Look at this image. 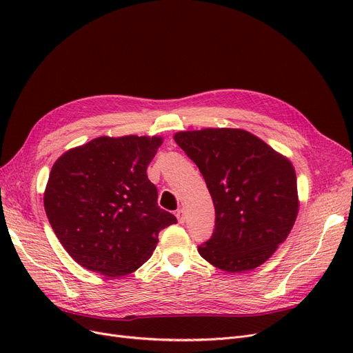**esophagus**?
Wrapping results in <instances>:
<instances>
[{
	"mask_svg": "<svg viewBox=\"0 0 353 353\" xmlns=\"http://www.w3.org/2000/svg\"><path fill=\"white\" fill-rule=\"evenodd\" d=\"M176 216H177L179 223H180V225H183V223H184V220H186V214H184V210H183V209H179V210H177V213H176Z\"/></svg>",
	"mask_w": 353,
	"mask_h": 353,
	"instance_id": "34e87169",
	"label": "esophagus"
}]
</instances>
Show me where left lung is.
<instances>
[{
  "label": "left lung",
  "instance_id": "left-lung-1",
  "mask_svg": "<svg viewBox=\"0 0 353 353\" xmlns=\"http://www.w3.org/2000/svg\"><path fill=\"white\" fill-rule=\"evenodd\" d=\"M174 140L199 167L214 205V230L197 248L200 256L226 272L265 263L298 216L292 163L239 128L181 132Z\"/></svg>",
  "mask_w": 353,
  "mask_h": 353
}]
</instances>
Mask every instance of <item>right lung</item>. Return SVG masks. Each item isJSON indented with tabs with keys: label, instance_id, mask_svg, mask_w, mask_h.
<instances>
[{
	"label": "right lung",
	"instance_id": "right-lung-1",
	"mask_svg": "<svg viewBox=\"0 0 353 353\" xmlns=\"http://www.w3.org/2000/svg\"><path fill=\"white\" fill-rule=\"evenodd\" d=\"M161 137H99L54 163L44 194L50 225L87 270L110 277L134 272L152 257L174 214L157 206L147 177Z\"/></svg>",
	"mask_w": 353,
	"mask_h": 353
}]
</instances>
